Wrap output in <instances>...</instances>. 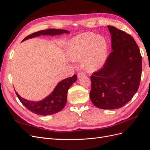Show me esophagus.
Returning <instances> with one entry per match:
<instances>
[{
    "mask_svg": "<svg viewBox=\"0 0 150 150\" xmlns=\"http://www.w3.org/2000/svg\"><path fill=\"white\" fill-rule=\"evenodd\" d=\"M86 76V74L83 72H80L78 74V77L79 78H81V77H83V76Z\"/></svg>",
    "mask_w": 150,
    "mask_h": 150,
    "instance_id": "34e87169",
    "label": "esophagus"
}]
</instances>
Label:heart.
Listing matches in <instances>:
<instances>
[{"instance_id": "b5f03b06", "label": "heart", "mask_w": 150, "mask_h": 150, "mask_svg": "<svg viewBox=\"0 0 150 150\" xmlns=\"http://www.w3.org/2000/svg\"><path fill=\"white\" fill-rule=\"evenodd\" d=\"M68 55L72 61L83 59L85 69L93 72L101 67L108 54V44L103 37L93 33L77 35L68 45Z\"/></svg>"}]
</instances>
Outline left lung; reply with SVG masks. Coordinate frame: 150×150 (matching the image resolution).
<instances>
[{"mask_svg":"<svg viewBox=\"0 0 150 150\" xmlns=\"http://www.w3.org/2000/svg\"><path fill=\"white\" fill-rule=\"evenodd\" d=\"M112 51L103 67L91 76L90 99L95 106L115 110L128 103L138 89L142 57L134 39L115 27L108 25Z\"/></svg>","mask_w":150,"mask_h":150,"instance_id":"1","label":"left lung"}]
</instances>
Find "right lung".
Segmentation results:
<instances>
[{
	"instance_id": "add662e5",
	"label": "right lung",
	"mask_w": 150,
	"mask_h": 150,
	"mask_svg": "<svg viewBox=\"0 0 150 150\" xmlns=\"http://www.w3.org/2000/svg\"><path fill=\"white\" fill-rule=\"evenodd\" d=\"M64 33L69 34V32L64 29H48L31 34L25 38L22 41L40 35H55ZM76 79L77 76L74 74L70 78L61 81L57 84L51 94L40 101H30L21 97L16 91V93L21 103L31 112L42 116L54 115L61 111L65 106L67 101V91L71 85L76 82Z\"/></svg>"
}]
</instances>
